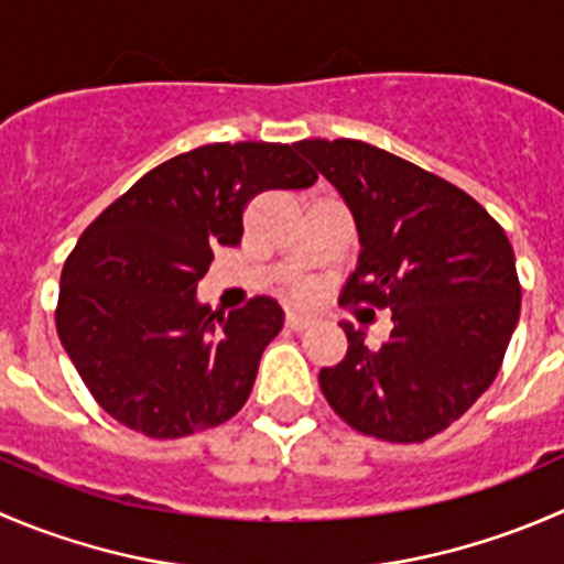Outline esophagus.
<instances>
[{"label":"esophagus","mask_w":564,"mask_h":564,"mask_svg":"<svg viewBox=\"0 0 564 564\" xmlns=\"http://www.w3.org/2000/svg\"><path fill=\"white\" fill-rule=\"evenodd\" d=\"M286 327H289V330H294V333H303L305 327H308V319H305V316L292 314V311H289V314H286Z\"/></svg>","instance_id":"34e87169"}]
</instances>
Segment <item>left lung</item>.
I'll return each mask as SVG.
<instances>
[{"label":"left lung","instance_id":"8db88e82","mask_svg":"<svg viewBox=\"0 0 564 564\" xmlns=\"http://www.w3.org/2000/svg\"><path fill=\"white\" fill-rule=\"evenodd\" d=\"M344 198L360 239L341 303L388 308L380 349L341 322L347 355L319 371L349 427L391 444L444 433L496 380L521 316L505 228L455 184L360 140H300Z\"/></svg>","mask_w":564,"mask_h":564}]
</instances>
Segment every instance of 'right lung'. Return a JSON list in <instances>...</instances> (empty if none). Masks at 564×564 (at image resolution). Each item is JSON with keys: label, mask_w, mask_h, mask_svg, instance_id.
Instances as JSON below:
<instances>
[{"label": "right lung", "mask_w": 564, "mask_h": 564, "mask_svg": "<svg viewBox=\"0 0 564 564\" xmlns=\"http://www.w3.org/2000/svg\"><path fill=\"white\" fill-rule=\"evenodd\" d=\"M316 173L283 143H212L145 173L109 204L63 267L57 333L82 382L123 427L184 438L242 410L267 344L272 297L217 314L195 289L217 248L242 242V212Z\"/></svg>", "instance_id": "right-lung-1"}]
</instances>
